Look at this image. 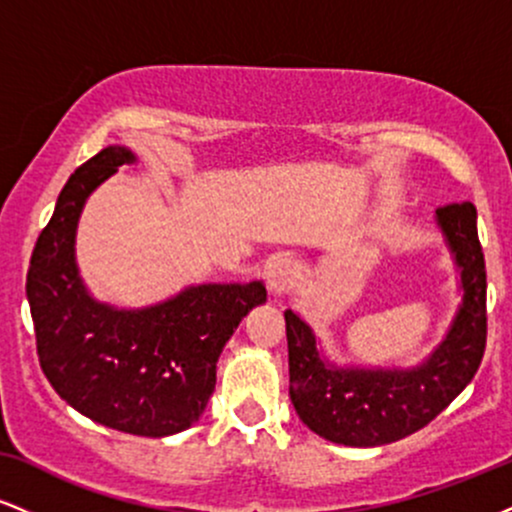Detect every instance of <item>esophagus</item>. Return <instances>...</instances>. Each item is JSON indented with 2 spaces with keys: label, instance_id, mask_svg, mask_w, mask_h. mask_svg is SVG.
Masks as SVG:
<instances>
[{
  "label": "esophagus",
  "instance_id": "34e87169",
  "mask_svg": "<svg viewBox=\"0 0 512 512\" xmlns=\"http://www.w3.org/2000/svg\"><path fill=\"white\" fill-rule=\"evenodd\" d=\"M293 274H296V267L289 257H276L274 262H269L267 267V286L272 296H281L291 286Z\"/></svg>",
  "mask_w": 512,
  "mask_h": 512
}]
</instances>
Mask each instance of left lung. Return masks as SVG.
Instances as JSON below:
<instances>
[{"mask_svg":"<svg viewBox=\"0 0 512 512\" xmlns=\"http://www.w3.org/2000/svg\"><path fill=\"white\" fill-rule=\"evenodd\" d=\"M462 301L443 342L416 366H339L313 327L286 310L289 395L298 419L349 448L395 443L431 424L472 383L486 349V267L472 202L436 209Z\"/></svg>","mask_w":512,"mask_h":512,"instance_id":"obj_1","label":"left lung"}]
</instances>
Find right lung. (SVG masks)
Returning <instances> with one entry per match:
<instances>
[{"instance_id":"add662e5","label":"right lung","mask_w":512,"mask_h":512,"mask_svg":"<svg viewBox=\"0 0 512 512\" xmlns=\"http://www.w3.org/2000/svg\"><path fill=\"white\" fill-rule=\"evenodd\" d=\"M129 163L134 151L113 144L74 170L35 243L26 296L40 368L57 395L96 424L163 438L204 414L223 346L267 289L192 284L146 308L93 298L76 264V228L91 192Z\"/></svg>"}]
</instances>
